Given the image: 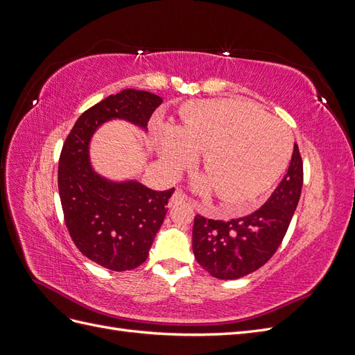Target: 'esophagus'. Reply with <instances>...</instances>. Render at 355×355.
Listing matches in <instances>:
<instances>
[{
	"instance_id": "esophagus-1",
	"label": "esophagus",
	"mask_w": 355,
	"mask_h": 355,
	"mask_svg": "<svg viewBox=\"0 0 355 355\" xmlns=\"http://www.w3.org/2000/svg\"><path fill=\"white\" fill-rule=\"evenodd\" d=\"M170 201L173 202V204H180V202L188 201V197H187L180 189H176V191L173 192V196H171V200H170Z\"/></svg>"
}]
</instances>
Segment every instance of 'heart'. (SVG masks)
Instances as JSON below:
<instances>
[{
	"label": "heart",
	"mask_w": 355,
	"mask_h": 355,
	"mask_svg": "<svg viewBox=\"0 0 355 355\" xmlns=\"http://www.w3.org/2000/svg\"><path fill=\"white\" fill-rule=\"evenodd\" d=\"M159 158L179 175L204 153L196 188L213 189L225 207L244 209L282 175L292 154V133L280 118L243 99L192 103L182 124L158 132Z\"/></svg>",
	"instance_id": "b5f03b06"
}]
</instances>
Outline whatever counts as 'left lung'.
Segmentation results:
<instances>
[{
    "instance_id": "1",
    "label": "left lung",
    "mask_w": 355,
    "mask_h": 355,
    "mask_svg": "<svg viewBox=\"0 0 355 355\" xmlns=\"http://www.w3.org/2000/svg\"><path fill=\"white\" fill-rule=\"evenodd\" d=\"M304 166L295 144L286 176L261 209L225 220L194 218L192 250L197 262L219 280H235L259 270L282 244L302 191Z\"/></svg>"
}]
</instances>
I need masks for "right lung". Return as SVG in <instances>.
I'll use <instances>...</instances> for the list:
<instances>
[{
    "label": "right lung",
    "instance_id": "obj_1",
    "mask_svg": "<svg viewBox=\"0 0 355 355\" xmlns=\"http://www.w3.org/2000/svg\"><path fill=\"white\" fill-rule=\"evenodd\" d=\"M161 102L159 96L135 89L111 94L78 118L62 149L58 185L69 235L85 257L106 270H135L146 261L175 188L154 191L137 179L102 176L93 168L90 142L112 120L148 132Z\"/></svg>",
    "mask_w": 355,
    "mask_h": 355
}]
</instances>
